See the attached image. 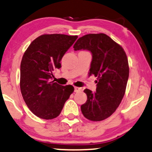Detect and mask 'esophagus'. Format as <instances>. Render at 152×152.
<instances>
[{"label":"esophagus","instance_id":"34e87169","mask_svg":"<svg viewBox=\"0 0 152 152\" xmlns=\"http://www.w3.org/2000/svg\"><path fill=\"white\" fill-rule=\"evenodd\" d=\"M81 91H82V88H80V87H76V86L74 87V91L76 92V93Z\"/></svg>","mask_w":152,"mask_h":152}]
</instances>
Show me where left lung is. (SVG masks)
<instances>
[{
	"mask_svg": "<svg viewBox=\"0 0 152 152\" xmlns=\"http://www.w3.org/2000/svg\"><path fill=\"white\" fill-rule=\"evenodd\" d=\"M74 48L91 53L88 74L97 77L96 92L87 88L83 91L87 101L81 106L82 114L91 121L106 119L116 111L124 96L129 74L126 54L104 34L85 35L78 38Z\"/></svg>",
	"mask_w": 152,
	"mask_h": 152,
	"instance_id": "obj_1",
	"label": "left lung"
}]
</instances>
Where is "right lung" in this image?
I'll return each mask as SVG.
<instances>
[{
    "mask_svg": "<svg viewBox=\"0 0 152 152\" xmlns=\"http://www.w3.org/2000/svg\"><path fill=\"white\" fill-rule=\"evenodd\" d=\"M77 36L44 34L32 41L20 63V87L23 98L32 113L43 119H53L74 88L54 81L53 71L61 67V60L74 44Z\"/></svg>",
    "mask_w": 152,
    "mask_h": 152,
    "instance_id": "right-lung-1",
    "label": "right lung"
}]
</instances>
